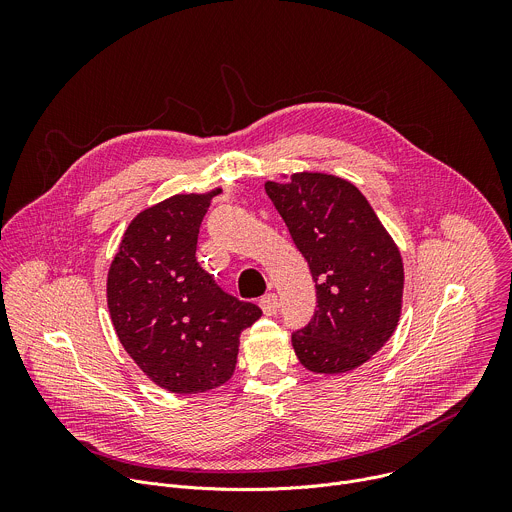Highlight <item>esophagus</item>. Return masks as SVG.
I'll return each instance as SVG.
<instances>
[{
	"instance_id": "1",
	"label": "esophagus",
	"mask_w": 512,
	"mask_h": 512,
	"mask_svg": "<svg viewBox=\"0 0 512 512\" xmlns=\"http://www.w3.org/2000/svg\"><path fill=\"white\" fill-rule=\"evenodd\" d=\"M259 306H261V310H263L265 316H273V314L279 310V298H277V294H265V296L261 298Z\"/></svg>"
}]
</instances>
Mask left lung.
Segmentation results:
<instances>
[{
	"label": "left lung",
	"mask_w": 512,
	"mask_h": 512,
	"mask_svg": "<svg viewBox=\"0 0 512 512\" xmlns=\"http://www.w3.org/2000/svg\"><path fill=\"white\" fill-rule=\"evenodd\" d=\"M265 192L310 265L318 310L291 334L304 367L340 375L379 352L397 328L401 253L369 200L344 178L320 172L265 182Z\"/></svg>",
	"instance_id": "obj_1"
}]
</instances>
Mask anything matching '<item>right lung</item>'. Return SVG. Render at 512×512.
Listing matches in <instances>:
<instances>
[{
	"mask_svg": "<svg viewBox=\"0 0 512 512\" xmlns=\"http://www.w3.org/2000/svg\"><path fill=\"white\" fill-rule=\"evenodd\" d=\"M208 194H176L129 223L107 275L119 342L158 387L192 395L227 383L239 336L261 310L216 285L196 261Z\"/></svg>",
	"mask_w": 512,
	"mask_h": 512,
	"instance_id": "obj_1",
	"label": "right lung"
}]
</instances>
